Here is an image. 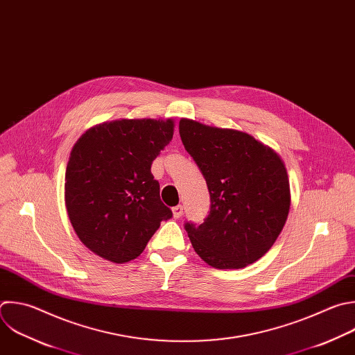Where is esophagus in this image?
Returning a JSON list of instances; mask_svg holds the SVG:
<instances>
[{
	"label": "esophagus",
	"instance_id": "esophagus-1",
	"mask_svg": "<svg viewBox=\"0 0 355 355\" xmlns=\"http://www.w3.org/2000/svg\"><path fill=\"white\" fill-rule=\"evenodd\" d=\"M184 213V206L182 205H177L173 207V217L174 218H180Z\"/></svg>",
	"mask_w": 355,
	"mask_h": 355
}]
</instances>
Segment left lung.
Returning a JSON list of instances; mask_svg holds the SVG:
<instances>
[{"label": "left lung", "mask_w": 355, "mask_h": 355, "mask_svg": "<svg viewBox=\"0 0 355 355\" xmlns=\"http://www.w3.org/2000/svg\"><path fill=\"white\" fill-rule=\"evenodd\" d=\"M185 150L202 171L210 213L185 228L195 252L211 268L243 269L261 259L280 235L291 203L282 156L252 135L181 118Z\"/></svg>", "instance_id": "8db88e82"}]
</instances>
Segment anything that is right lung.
I'll return each mask as SVG.
<instances>
[{"instance_id":"1","label":"right lung","mask_w":355,"mask_h":355,"mask_svg":"<svg viewBox=\"0 0 355 355\" xmlns=\"http://www.w3.org/2000/svg\"><path fill=\"white\" fill-rule=\"evenodd\" d=\"M174 120L123 118L86 130L65 171V207L80 243L112 263L146 248L162 220L173 216L150 173L174 135Z\"/></svg>"}]
</instances>
